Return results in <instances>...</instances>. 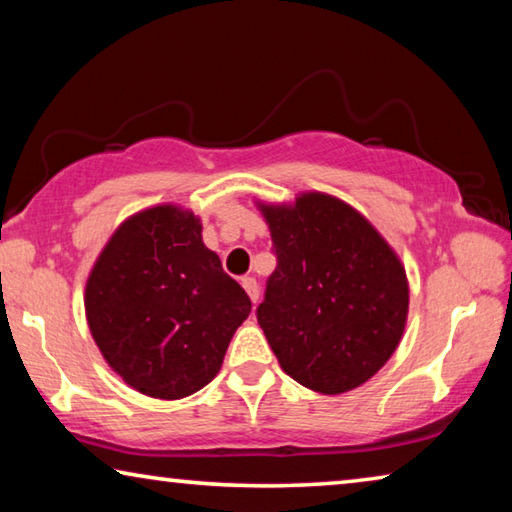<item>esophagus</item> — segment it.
Here are the masks:
<instances>
[{
  "mask_svg": "<svg viewBox=\"0 0 512 512\" xmlns=\"http://www.w3.org/2000/svg\"><path fill=\"white\" fill-rule=\"evenodd\" d=\"M241 285H243V289L248 291L250 300H253V303H259V285H257V280L250 278V275H246V278H241Z\"/></svg>",
  "mask_w": 512,
  "mask_h": 512,
  "instance_id": "34e87169",
  "label": "esophagus"
}]
</instances>
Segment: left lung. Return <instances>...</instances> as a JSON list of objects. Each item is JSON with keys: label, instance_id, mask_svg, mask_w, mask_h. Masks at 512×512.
Wrapping results in <instances>:
<instances>
[{"label": "left lung", "instance_id": "obj_1", "mask_svg": "<svg viewBox=\"0 0 512 512\" xmlns=\"http://www.w3.org/2000/svg\"><path fill=\"white\" fill-rule=\"evenodd\" d=\"M278 255L257 323L282 371L344 394L385 367L408 321L405 266L358 209L330 193L257 202Z\"/></svg>", "mask_w": 512, "mask_h": 512}]
</instances>
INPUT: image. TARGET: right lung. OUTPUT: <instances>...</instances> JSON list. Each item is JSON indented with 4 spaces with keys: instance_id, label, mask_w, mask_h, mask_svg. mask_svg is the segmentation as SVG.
<instances>
[{
    "instance_id": "add662e5",
    "label": "right lung",
    "mask_w": 512,
    "mask_h": 512,
    "mask_svg": "<svg viewBox=\"0 0 512 512\" xmlns=\"http://www.w3.org/2000/svg\"><path fill=\"white\" fill-rule=\"evenodd\" d=\"M84 307L125 385L177 401L214 380L253 305L202 241L200 216L168 202L116 227L88 273Z\"/></svg>"
}]
</instances>
